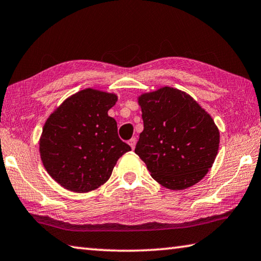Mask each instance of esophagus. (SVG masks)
<instances>
[{
    "label": "esophagus",
    "instance_id": "34e87169",
    "mask_svg": "<svg viewBox=\"0 0 261 261\" xmlns=\"http://www.w3.org/2000/svg\"><path fill=\"white\" fill-rule=\"evenodd\" d=\"M136 144H137V139H136V138H131V139L129 140V145H130V147H131L132 149H135Z\"/></svg>",
    "mask_w": 261,
    "mask_h": 261
}]
</instances>
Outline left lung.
Returning a JSON list of instances; mask_svg holds the SVG:
<instances>
[{
  "label": "left lung",
  "instance_id": "1",
  "mask_svg": "<svg viewBox=\"0 0 261 261\" xmlns=\"http://www.w3.org/2000/svg\"><path fill=\"white\" fill-rule=\"evenodd\" d=\"M144 130L135 153L162 187L183 190L212 168L220 132L211 115L185 92L165 86L138 96Z\"/></svg>",
  "mask_w": 261,
  "mask_h": 261
}]
</instances>
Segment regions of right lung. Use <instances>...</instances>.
<instances>
[{
	"label": "right lung",
	"instance_id": "add662e5",
	"mask_svg": "<svg viewBox=\"0 0 261 261\" xmlns=\"http://www.w3.org/2000/svg\"><path fill=\"white\" fill-rule=\"evenodd\" d=\"M117 95L85 88L65 99L42 127L39 152L47 173L61 187L84 193L107 182L118 159L131 147L118 138L108 116Z\"/></svg>",
	"mask_w": 261,
	"mask_h": 261
}]
</instances>
